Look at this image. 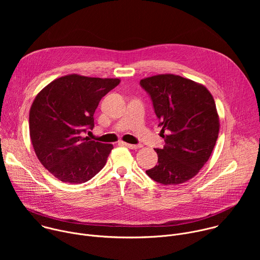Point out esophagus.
I'll use <instances>...</instances> for the list:
<instances>
[{
    "label": "esophagus",
    "mask_w": 260,
    "mask_h": 260,
    "mask_svg": "<svg viewBox=\"0 0 260 260\" xmlns=\"http://www.w3.org/2000/svg\"><path fill=\"white\" fill-rule=\"evenodd\" d=\"M122 145L129 148V149H133V150H137V149H139V148L142 147L141 145H133V144H128V143H125V142H122Z\"/></svg>",
    "instance_id": "esophagus-1"
}]
</instances>
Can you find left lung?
I'll return each mask as SVG.
<instances>
[{
    "label": "left lung",
    "mask_w": 260,
    "mask_h": 260,
    "mask_svg": "<svg viewBox=\"0 0 260 260\" xmlns=\"http://www.w3.org/2000/svg\"><path fill=\"white\" fill-rule=\"evenodd\" d=\"M140 84L152 100L166 143L154 149L158 165L146 174L162 185L190 180L210 158L218 138L213 95L203 84L174 74L144 78Z\"/></svg>",
    "instance_id": "1"
}]
</instances>
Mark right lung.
I'll list each match as a JSON object with an SVG mask.
<instances>
[{"label":"right lung","mask_w":260,"mask_h":260,"mask_svg":"<svg viewBox=\"0 0 260 260\" xmlns=\"http://www.w3.org/2000/svg\"><path fill=\"white\" fill-rule=\"evenodd\" d=\"M119 82L71 74L36 95L29 110L31 145L43 167L58 180L84 183L105 167L113 145L83 135L94 126L93 114L102 98Z\"/></svg>","instance_id":"add662e5"}]
</instances>
